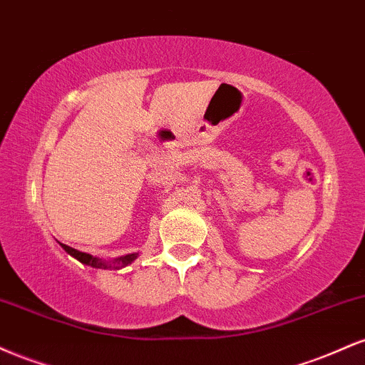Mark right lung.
Returning a JSON list of instances; mask_svg holds the SVG:
<instances>
[{
  "label": "right lung",
  "mask_w": 365,
  "mask_h": 365,
  "mask_svg": "<svg viewBox=\"0 0 365 365\" xmlns=\"http://www.w3.org/2000/svg\"><path fill=\"white\" fill-rule=\"evenodd\" d=\"M60 245L63 247V249H65V252H68L70 255H72V257L77 259V261L86 264V266L98 267V269H121V267L128 266V264H132L137 257H139V252H133V254L121 255V257L111 259V261H104V259L94 257V255H91L87 252H81V250L72 249V247H68L65 244H60Z\"/></svg>",
  "instance_id": "obj_1"
}]
</instances>
